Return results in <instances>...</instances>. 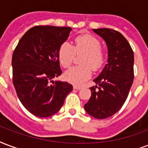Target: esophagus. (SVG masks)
Instances as JSON below:
<instances>
[{
	"mask_svg": "<svg viewBox=\"0 0 148 148\" xmlns=\"http://www.w3.org/2000/svg\"><path fill=\"white\" fill-rule=\"evenodd\" d=\"M81 88H82V87L77 86V85H74V89H76V90H80Z\"/></svg>",
	"mask_w": 148,
	"mask_h": 148,
	"instance_id": "1",
	"label": "esophagus"
}]
</instances>
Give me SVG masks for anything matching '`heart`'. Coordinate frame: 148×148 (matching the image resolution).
Wrapping results in <instances>:
<instances>
[{"label": "heart", "mask_w": 148, "mask_h": 148, "mask_svg": "<svg viewBox=\"0 0 148 148\" xmlns=\"http://www.w3.org/2000/svg\"><path fill=\"white\" fill-rule=\"evenodd\" d=\"M101 42L92 35L77 37L74 46L64 42L58 50V58L62 66L66 68L71 64L76 53H84L82 58V66H73L65 73V79L74 84H82L92 76V69H99L105 61L104 51L100 48Z\"/></svg>", "instance_id": "b5f03b06"}]
</instances>
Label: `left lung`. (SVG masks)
I'll list each match as a JSON object with an SVG mask.
<instances>
[{
    "mask_svg": "<svg viewBox=\"0 0 148 148\" xmlns=\"http://www.w3.org/2000/svg\"><path fill=\"white\" fill-rule=\"evenodd\" d=\"M106 42L107 64L91 88L92 95L84 109L96 119L116 113L126 101L134 82V56L130 45L120 32L110 29H92Z\"/></svg>",
    "mask_w": 148,
    "mask_h": 148,
    "instance_id": "obj_1",
    "label": "left lung"
}]
</instances>
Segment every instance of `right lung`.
Listing matches in <instances>:
<instances>
[{"label": "right lung", "instance_id": "1", "mask_svg": "<svg viewBox=\"0 0 148 148\" xmlns=\"http://www.w3.org/2000/svg\"><path fill=\"white\" fill-rule=\"evenodd\" d=\"M71 27L35 26L19 40L12 55L13 84L21 104L32 114L49 117L59 111L72 84L53 79L62 74L60 47Z\"/></svg>", "mask_w": 148, "mask_h": 148}]
</instances>
